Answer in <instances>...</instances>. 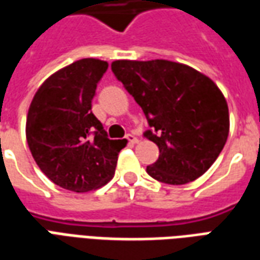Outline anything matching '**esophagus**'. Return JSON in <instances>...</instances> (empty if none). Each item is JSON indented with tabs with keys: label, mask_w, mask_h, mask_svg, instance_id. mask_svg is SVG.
<instances>
[{
	"label": "esophagus",
	"mask_w": 260,
	"mask_h": 260,
	"mask_svg": "<svg viewBox=\"0 0 260 260\" xmlns=\"http://www.w3.org/2000/svg\"><path fill=\"white\" fill-rule=\"evenodd\" d=\"M125 139L129 142V143H136V142H138V138L132 135V134H128V135L125 136Z\"/></svg>",
	"instance_id": "1"
}]
</instances>
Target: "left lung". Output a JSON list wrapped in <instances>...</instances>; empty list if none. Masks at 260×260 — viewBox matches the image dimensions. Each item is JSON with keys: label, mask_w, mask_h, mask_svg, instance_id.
Returning a JSON list of instances; mask_svg holds the SVG:
<instances>
[{"label": "left lung", "mask_w": 260, "mask_h": 260, "mask_svg": "<svg viewBox=\"0 0 260 260\" xmlns=\"http://www.w3.org/2000/svg\"><path fill=\"white\" fill-rule=\"evenodd\" d=\"M111 69L146 115L150 129L143 136L158 146L147 174L170 185L205 174L223 150L230 128L227 102L213 80L166 59H121Z\"/></svg>", "instance_id": "left-lung-1"}]
</instances>
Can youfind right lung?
<instances>
[{"instance_id": "1", "label": "right lung", "mask_w": 260, "mask_h": 260, "mask_svg": "<svg viewBox=\"0 0 260 260\" xmlns=\"http://www.w3.org/2000/svg\"><path fill=\"white\" fill-rule=\"evenodd\" d=\"M108 64L83 58L51 75L31 100L26 139L31 156L55 185L89 192L113 178L125 141H111L91 113Z\"/></svg>"}]
</instances>
